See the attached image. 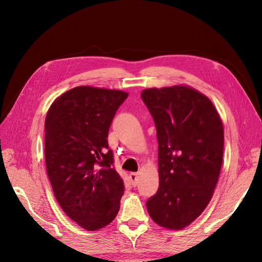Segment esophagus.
<instances>
[{
	"label": "esophagus",
	"mask_w": 262,
	"mask_h": 262,
	"mask_svg": "<svg viewBox=\"0 0 262 262\" xmlns=\"http://www.w3.org/2000/svg\"><path fill=\"white\" fill-rule=\"evenodd\" d=\"M130 180H131V182H132V186L133 187H137V185H138V181H139V175L137 172H132V173H130Z\"/></svg>",
	"instance_id": "obj_1"
}]
</instances>
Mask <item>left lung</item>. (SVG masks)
<instances>
[{"label":"left lung","instance_id":"8db88e82","mask_svg":"<svg viewBox=\"0 0 262 262\" xmlns=\"http://www.w3.org/2000/svg\"><path fill=\"white\" fill-rule=\"evenodd\" d=\"M142 100L158 141L160 187L146 202L156 224L182 229L207 208L223 161V123L212 101L192 87L147 89Z\"/></svg>","mask_w":262,"mask_h":262}]
</instances>
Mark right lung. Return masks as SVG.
<instances>
[{
    "instance_id": "right-lung-1",
    "label": "right lung",
    "mask_w": 262,
    "mask_h": 262,
    "mask_svg": "<svg viewBox=\"0 0 262 262\" xmlns=\"http://www.w3.org/2000/svg\"><path fill=\"white\" fill-rule=\"evenodd\" d=\"M128 96L122 91L78 86L62 94L47 113V173L62 210L86 231L112 223L120 209L124 184L107 138Z\"/></svg>"
}]
</instances>
